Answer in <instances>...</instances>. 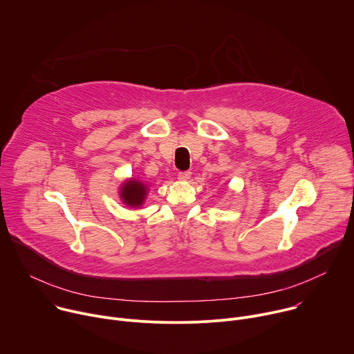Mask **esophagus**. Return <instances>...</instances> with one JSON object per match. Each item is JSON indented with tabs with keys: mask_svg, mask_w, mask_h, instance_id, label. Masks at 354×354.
I'll return each mask as SVG.
<instances>
[{
	"mask_svg": "<svg viewBox=\"0 0 354 354\" xmlns=\"http://www.w3.org/2000/svg\"><path fill=\"white\" fill-rule=\"evenodd\" d=\"M190 176H192V172H179L178 174L179 180H187V179H190Z\"/></svg>",
	"mask_w": 354,
	"mask_h": 354,
	"instance_id": "34e87169",
	"label": "esophagus"
}]
</instances>
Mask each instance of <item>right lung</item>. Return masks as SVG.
<instances>
[{
	"label": "right lung",
	"mask_w": 354,
	"mask_h": 354,
	"mask_svg": "<svg viewBox=\"0 0 354 354\" xmlns=\"http://www.w3.org/2000/svg\"><path fill=\"white\" fill-rule=\"evenodd\" d=\"M148 185L140 179H126L119 187V197L122 203L131 209H138L144 205L148 194Z\"/></svg>",
	"instance_id": "obj_1"
}]
</instances>
